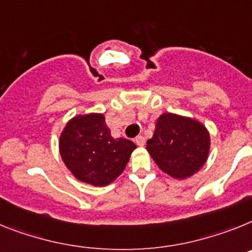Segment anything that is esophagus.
Returning <instances> with one entry per match:
<instances>
[{"instance_id":"1","label":"esophagus","mask_w":252,"mask_h":252,"mask_svg":"<svg viewBox=\"0 0 252 252\" xmlns=\"http://www.w3.org/2000/svg\"><path fill=\"white\" fill-rule=\"evenodd\" d=\"M134 142L138 146H144V143H146V138H144L143 135H138V137H135L134 138Z\"/></svg>"}]
</instances>
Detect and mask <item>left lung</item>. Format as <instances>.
<instances>
[{
  "mask_svg": "<svg viewBox=\"0 0 252 252\" xmlns=\"http://www.w3.org/2000/svg\"><path fill=\"white\" fill-rule=\"evenodd\" d=\"M209 148V132L200 122L172 113L159 115L152 138L147 141V151L156 165L179 180L203 167Z\"/></svg>",
  "mask_w": 252,
  "mask_h": 252,
  "instance_id": "8db88e82",
  "label": "left lung"
}]
</instances>
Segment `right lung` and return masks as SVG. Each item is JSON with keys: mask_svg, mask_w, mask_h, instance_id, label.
Segmentation results:
<instances>
[{"mask_svg": "<svg viewBox=\"0 0 252 252\" xmlns=\"http://www.w3.org/2000/svg\"><path fill=\"white\" fill-rule=\"evenodd\" d=\"M137 148L132 141L113 138L104 114L77 115L60 137L63 162L74 178L94 187H106L124 171Z\"/></svg>", "mask_w": 252, "mask_h": 252, "instance_id": "1", "label": "right lung"}]
</instances>
